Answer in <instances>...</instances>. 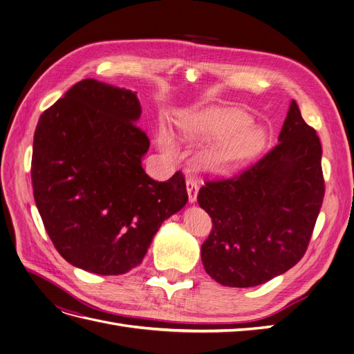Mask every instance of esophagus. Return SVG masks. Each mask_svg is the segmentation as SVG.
I'll return each mask as SVG.
<instances>
[{
  "label": "esophagus",
  "mask_w": 354,
  "mask_h": 354,
  "mask_svg": "<svg viewBox=\"0 0 354 354\" xmlns=\"http://www.w3.org/2000/svg\"><path fill=\"white\" fill-rule=\"evenodd\" d=\"M187 191H188V196H189V203H195L196 201V195H198V182L194 178H188L187 179Z\"/></svg>",
  "instance_id": "obj_1"
}]
</instances>
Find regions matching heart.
Listing matches in <instances>:
<instances>
[{"instance_id":"obj_1","label":"heart","mask_w":354,"mask_h":354,"mask_svg":"<svg viewBox=\"0 0 354 354\" xmlns=\"http://www.w3.org/2000/svg\"><path fill=\"white\" fill-rule=\"evenodd\" d=\"M250 124V115L240 110L209 109L188 121L187 137L191 140L223 139L204 153L203 165L211 171L225 172L249 162L263 147L265 130ZM159 146L169 158L178 156L174 137L165 130L159 136Z\"/></svg>"}]
</instances>
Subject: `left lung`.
Masks as SVG:
<instances>
[{"instance_id":"8db88e82","label":"left lung","mask_w":354,"mask_h":354,"mask_svg":"<svg viewBox=\"0 0 354 354\" xmlns=\"http://www.w3.org/2000/svg\"><path fill=\"white\" fill-rule=\"evenodd\" d=\"M279 143L232 178L205 180L198 204L212 221L201 245L205 272L250 288L294 268L308 248L324 199L321 143L290 102Z\"/></svg>"}]
</instances>
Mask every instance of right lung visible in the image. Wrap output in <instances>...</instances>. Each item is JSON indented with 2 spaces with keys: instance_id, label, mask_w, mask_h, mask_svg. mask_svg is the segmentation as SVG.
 Instances as JSON below:
<instances>
[{
  "instance_id": "add662e5",
  "label": "right lung",
  "mask_w": 354,
  "mask_h": 354,
  "mask_svg": "<svg viewBox=\"0 0 354 354\" xmlns=\"http://www.w3.org/2000/svg\"><path fill=\"white\" fill-rule=\"evenodd\" d=\"M136 94L84 80L35 131L32 182L46 232L66 262L92 273L140 265L162 223L188 201L182 172L165 182L145 172L150 142L136 124Z\"/></svg>"
}]
</instances>
